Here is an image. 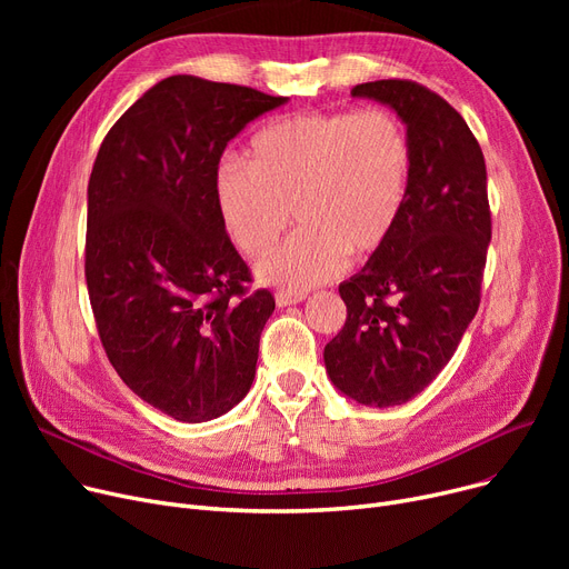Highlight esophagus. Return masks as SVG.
Here are the masks:
<instances>
[{
    "mask_svg": "<svg viewBox=\"0 0 569 569\" xmlns=\"http://www.w3.org/2000/svg\"><path fill=\"white\" fill-rule=\"evenodd\" d=\"M274 300L279 307H290V305H297L307 300V292H297V290H277Z\"/></svg>",
    "mask_w": 569,
    "mask_h": 569,
    "instance_id": "1",
    "label": "esophagus"
}]
</instances>
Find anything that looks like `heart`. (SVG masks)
<instances>
[{"instance_id":"1","label":"heart","mask_w":569,"mask_h":569,"mask_svg":"<svg viewBox=\"0 0 569 569\" xmlns=\"http://www.w3.org/2000/svg\"><path fill=\"white\" fill-rule=\"evenodd\" d=\"M412 182V144L387 108L300 112L262 127L251 161L226 154L214 198L234 247L269 251L290 223L300 228L258 262L262 281L307 290L348 262L380 253L395 237Z\"/></svg>"}]
</instances>
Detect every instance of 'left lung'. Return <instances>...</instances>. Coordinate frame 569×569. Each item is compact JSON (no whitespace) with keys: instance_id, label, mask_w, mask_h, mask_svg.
I'll list each match as a JSON object with an SVG mask.
<instances>
[{"instance_id":"1","label":"left lung","mask_w":569,"mask_h":569,"mask_svg":"<svg viewBox=\"0 0 569 569\" xmlns=\"http://www.w3.org/2000/svg\"><path fill=\"white\" fill-rule=\"evenodd\" d=\"M350 94L403 119L412 182L395 237L339 286L348 316L325 346V367L346 397L390 408L431 385L480 307L491 242L487 166L463 117L429 87L392 78Z\"/></svg>"}]
</instances>
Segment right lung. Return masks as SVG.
<instances>
[{
  "mask_svg": "<svg viewBox=\"0 0 569 569\" xmlns=\"http://www.w3.org/2000/svg\"><path fill=\"white\" fill-rule=\"evenodd\" d=\"M170 76L117 119L87 187L84 279L110 365L142 401L207 422L242 401L274 295L249 290L214 198L226 144L283 106Z\"/></svg>",
  "mask_w": 569,
  "mask_h": 569,
  "instance_id": "right-lung-1",
  "label": "right lung"
}]
</instances>
